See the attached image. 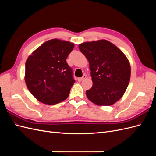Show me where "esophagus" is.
Wrapping results in <instances>:
<instances>
[{"mask_svg":"<svg viewBox=\"0 0 156 156\" xmlns=\"http://www.w3.org/2000/svg\"><path fill=\"white\" fill-rule=\"evenodd\" d=\"M86 75H83V76L82 77H81V78H78L77 79V81H79V82H81V81H83L84 79H86Z\"/></svg>","mask_w":156,"mask_h":156,"instance_id":"esophagus-1","label":"esophagus"}]
</instances>
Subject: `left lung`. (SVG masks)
Masks as SVG:
<instances>
[{"label": "left lung", "mask_w": 156, "mask_h": 156, "mask_svg": "<svg viewBox=\"0 0 156 156\" xmlns=\"http://www.w3.org/2000/svg\"><path fill=\"white\" fill-rule=\"evenodd\" d=\"M79 48L88 60L91 71L93 85L86 92L88 100L98 105L114 104L129 84V60L120 49L105 40L84 42Z\"/></svg>", "instance_id": "left-lung-1"}]
</instances>
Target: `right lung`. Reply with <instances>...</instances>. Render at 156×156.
<instances>
[{"instance_id": "obj_1", "label": "right lung", "mask_w": 156, "mask_h": 156, "mask_svg": "<svg viewBox=\"0 0 156 156\" xmlns=\"http://www.w3.org/2000/svg\"><path fill=\"white\" fill-rule=\"evenodd\" d=\"M74 44L53 39L45 41L28 57L25 80L39 101L55 105L65 100L75 82L72 69L66 61Z\"/></svg>"}]
</instances>
